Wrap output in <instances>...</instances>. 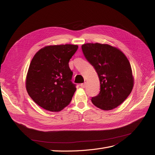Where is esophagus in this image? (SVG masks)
Returning a JSON list of instances; mask_svg holds the SVG:
<instances>
[{"mask_svg": "<svg viewBox=\"0 0 155 155\" xmlns=\"http://www.w3.org/2000/svg\"><path fill=\"white\" fill-rule=\"evenodd\" d=\"M86 85H87V83H81V87L82 88H85Z\"/></svg>", "mask_w": 155, "mask_h": 155, "instance_id": "1", "label": "esophagus"}]
</instances>
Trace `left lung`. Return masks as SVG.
<instances>
[{
	"instance_id": "8db88e82",
	"label": "left lung",
	"mask_w": 155,
	"mask_h": 155,
	"mask_svg": "<svg viewBox=\"0 0 155 155\" xmlns=\"http://www.w3.org/2000/svg\"><path fill=\"white\" fill-rule=\"evenodd\" d=\"M81 48L100 79V92L92 97V104L104 110L115 109L133 88L134 77L128 59L122 51L108 44L86 43Z\"/></svg>"
}]
</instances>
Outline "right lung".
Returning a JSON list of instances; mask_svg holds the SVG:
<instances>
[{
  "mask_svg": "<svg viewBox=\"0 0 155 155\" xmlns=\"http://www.w3.org/2000/svg\"><path fill=\"white\" fill-rule=\"evenodd\" d=\"M76 45H49L33 58L26 78L29 96L41 107L59 112L69 105L76 88L71 81L70 59L77 51Z\"/></svg>",
  "mask_w": 155,
  "mask_h": 155,
  "instance_id": "right-lung-1",
  "label": "right lung"
}]
</instances>
